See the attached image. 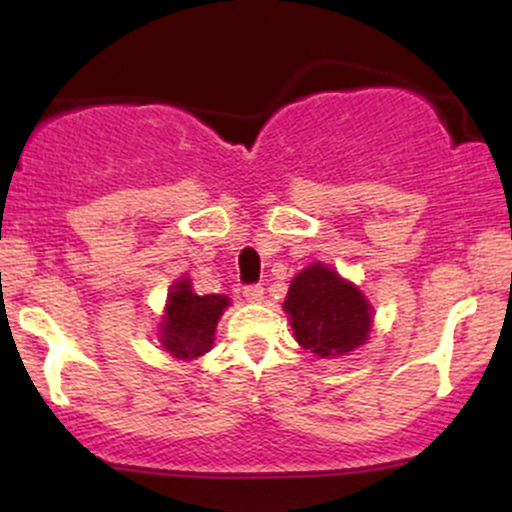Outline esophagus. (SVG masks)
Returning <instances> with one entry per match:
<instances>
[{"label": "esophagus", "instance_id": "34e87169", "mask_svg": "<svg viewBox=\"0 0 512 512\" xmlns=\"http://www.w3.org/2000/svg\"><path fill=\"white\" fill-rule=\"evenodd\" d=\"M243 296L248 298L250 303H260L262 298H264V289L260 284H252V286H245L243 289Z\"/></svg>", "mask_w": 512, "mask_h": 512}]
</instances>
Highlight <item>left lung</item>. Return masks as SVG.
I'll list each match as a JSON object with an SVG mask.
<instances>
[{
    "instance_id": "8db88e82",
    "label": "left lung",
    "mask_w": 512,
    "mask_h": 512,
    "mask_svg": "<svg viewBox=\"0 0 512 512\" xmlns=\"http://www.w3.org/2000/svg\"><path fill=\"white\" fill-rule=\"evenodd\" d=\"M293 337L315 356H344L366 344L373 308L358 286L315 262L293 276L284 301Z\"/></svg>"
}]
</instances>
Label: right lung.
Returning a JSON list of instances; mask_svg holds the SVG:
<instances>
[{
	"mask_svg": "<svg viewBox=\"0 0 512 512\" xmlns=\"http://www.w3.org/2000/svg\"><path fill=\"white\" fill-rule=\"evenodd\" d=\"M231 305L221 293L197 296L190 279H180L170 286L166 315L161 322V344L175 358L190 361L207 354L214 344L216 322Z\"/></svg>",
	"mask_w": 512,
	"mask_h": 512,
	"instance_id": "1",
	"label": "right lung"
}]
</instances>
